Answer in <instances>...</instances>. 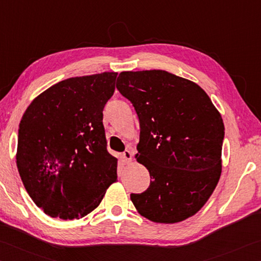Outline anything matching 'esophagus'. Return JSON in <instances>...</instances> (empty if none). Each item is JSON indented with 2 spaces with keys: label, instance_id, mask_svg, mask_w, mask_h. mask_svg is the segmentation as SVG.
Wrapping results in <instances>:
<instances>
[{
  "label": "esophagus",
  "instance_id": "1",
  "mask_svg": "<svg viewBox=\"0 0 261 261\" xmlns=\"http://www.w3.org/2000/svg\"><path fill=\"white\" fill-rule=\"evenodd\" d=\"M122 158L125 159L126 163H130L133 161V153H132V151H129V150H126V151L122 153Z\"/></svg>",
  "mask_w": 261,
  "mask_h": 261
}]
</instances>
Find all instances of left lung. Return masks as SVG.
<instances>
[{
	"label": "left lung",
	"instance_id": "obj_1",
	"mask_svg": "<svg viewBox=\"0 0 261 261\" xmlns=\"http://www.w3.org/2000/svg\"><path fill=\"white\" fill-rule=\"evenodd\" d=\"M117 88L138 113L135 158L151 177L144 193L130 195L136 211L159 223L195 216L221 175L220 112L197 84L167 71L121 72Z\"/></svg>",
	"mask_w": 261,
	"mask_h": 261
}]
</instances>
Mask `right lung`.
I'll return each mask as SVG.
<instances>
[{
    "label": "right lung",
    "instance_id": "right-lung-1",
    "mask_svg": "<svg viewBox=\"0 0 261 261\" xmlns=\"http://www.w3.org/2000/svg\"><path fill=\"white\" fill-rule=\"evenodd\" d=\"M117 75L103 72L59 81L22 114L18 172L36 206L50 217L84 218L117 181L118 159L108 152L103 126Z\"/></svg>",
    "mask_w": 261,
    "mask_h": 261
}]
</instances>
